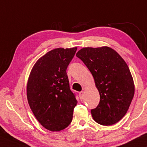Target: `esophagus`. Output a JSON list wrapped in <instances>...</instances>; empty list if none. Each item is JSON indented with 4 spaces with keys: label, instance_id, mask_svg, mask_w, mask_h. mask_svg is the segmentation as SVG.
<instances>
[{
    "label": "esophagus",
    "instance_id": "esophagus-1",
    "mask_svg": "<svg viewBox=\"0 0 147 147\" xmlns=\"http://www.w3.org/2000/svg\"><path fill=\"white\" fill-rule=\"evenodd\" d=\"M84 91H82V92H79V96H80V100H81L84 99Z\"/></svg>",
    "mask_w": 147,
    "mask_h": 147
}]
</instances>
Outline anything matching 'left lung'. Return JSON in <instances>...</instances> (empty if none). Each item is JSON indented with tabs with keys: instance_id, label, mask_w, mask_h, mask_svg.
Wrapping results in <instances>:
<instances>
[{
	"instance_id": "1",
	"label": "left lung",
	"mask_w": 147,
	"mask_h": 147,
	"mask_svg": "<svg viewBox=\"0 0 147 147\" xmlns=\"http://www.w3.org/2000/svg\"><path fill=\"white\" fill-rule=\"evenodd\" d=\"M80 58L93 76L100 99L91 110L97 123L110 126L120 121L127 112L134 94V84L129 68L112 48L84 47L78 51Z\"/></svg>"
}]
</instances>
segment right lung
I'll list each match as a JSON object with an SVG mask.
<instances>
[{
    "label": "right lung",
    "instance_id": "1",
    "mask_svg": "<svg viewBox=\"0 0 147 147\" xmlns=\"http://www.w3.org/2000/svg\"><path fill=\"white\" fill-rule=\"evenodd\" d=\"M77 47L57 48L37 60L27 85L28 103L40 124L50 131L67 127L78 101L70 90L66 69Z\"/></svg>",
    "mask_w": 147,
    "mask_h": 147
}]
</instances>
